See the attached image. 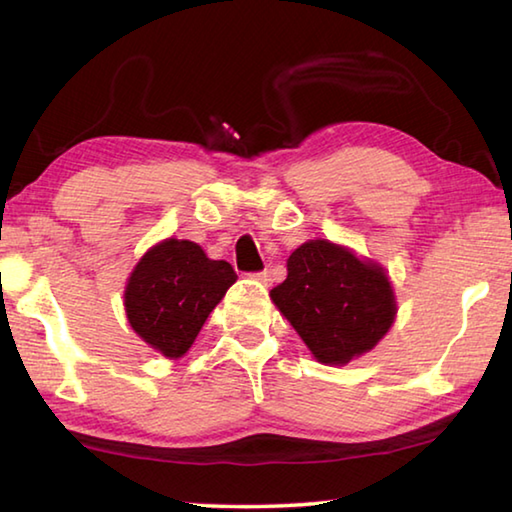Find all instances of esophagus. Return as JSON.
Wrapping results in <instances>:
<instances>
[{
  "instance_id": "esophagus-1",
  "label": "esophagus",
  "mask_w": 512,
  "mask_h": 512,
  "mask_svg": "<svg viewBox=\"0 0 512 512\" xmlns=\"http://www.w3.org/2000/svg\"><path fill=\"white\" fill-rule=\"evenodd\" d=\"M253 277H255V280H259V282H264V284L271 282V273H268V271H259V273H253Z\"/></svg>"
}]
</instances>
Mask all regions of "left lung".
<instances>
[{"label": "left lung", "instance_id": "1", "mask_svg": "<svg viewBox=\"0 0 512 512\" xmlns=\"http://www.w3.org/2000/svg\"><path fill=\"white\" fill-rule=\"evenodd\" d=\"M286 268L271 297L320 362L347 365L392 327L394 291L380 266L315 239L293 250Z\"/></svg>", "mask_w": 512, "mask_h": 512}]
</instances>
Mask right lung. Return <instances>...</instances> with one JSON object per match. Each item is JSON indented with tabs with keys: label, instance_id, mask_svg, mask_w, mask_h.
Masks as SVG:
<instances>
[{
	"label": "right lung",
	"instance_id": "1",
	"mask_svg": "<svg viewBox=\"0 0 512 512\" xmlns=\"http://www.w3.org/2000/svg\"><path fill=\"white\" fill-rule=\"evenodd\" d=\"M235 280L224 259H208L192 241L165 239L147 250L129 277L127 320L147 345L179 358Z\"/></svg>",
	"mask_w": 512,
	"mask_h": 512
}]
</instances>
